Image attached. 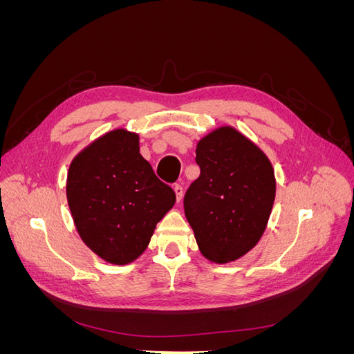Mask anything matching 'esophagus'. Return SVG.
<instances>
[{
  "label": "esophagus",
  "mask_w": 354,
  "mask_h": 354,
  "mask_svg": "<svg viewBox=\"0 0 354 354\" xmlns=\"http://www.w3.org/2000/svg\"><path fill=\"white\" fill-rule=\"evenodd\" d=\"M174 192H176V196H177V202L181 201V198H183V194H185V189L181 185H176L174 186Z\"/></svg>",
  "instance_id": "1"
}]
</instances>
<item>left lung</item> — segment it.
<instances>
[{"label": "left lung", "mask_w": 354, "mask_h": 354, "mask_svg": "<svg viewBox=\"0 0 354 354\" xmlns=\"http://www.w3.org/2000/svg\"><path fill=\"white\" fill-rule=\"evenodd\" d=\"M199 177L185 195V214L202 255L226 264L259 243L276 195L270 159L239 133L224 125L196 145Z\"/></svg>", "instance_id": "left-lung-1"}]
</instances>
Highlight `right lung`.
<instances>
[{"label": "right lung", "instance_id": "add662e5", "mask_svg": "<svg viewBox=\"0 0 354 354\" xmlns=\"http://www.w3.org/2000/svg\"><path fill=\"white\" fill-rule=\"evenodd\" d=\"M66 196L82 242L111 264H130L151 242L156 224L176 203L140 155L138 134L116 128L72 159Z\"/></svg>", "mask_w": 354, "mask_h": 354}]
</instances>
